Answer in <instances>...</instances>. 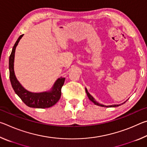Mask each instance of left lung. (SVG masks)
Returning a JSON list of instances; mask_svg holds the SVG:
<instances>
[{"label":"left lung","mask_w":147,"mask_h":147,"mask_svg":"<svg viewBox=\"0 0 147 147\" xmlns=\"http://www.w3.org/2000/svg\"><path fill=\"white\" fill-rule=\"evenodd\" d=\"M86 91L87 95H88V98H89V100L93 102L94 104H95V105H97V106H102V107H117V106H119V105H111V106H104V105H102V104H99V103L97 102H96L95 100H94L93 96H92L91 95V94L88 93V90H87V89H86ZM119 105H121V104H119Z\"/></svg>","instance_id":"left-lung-1"}]
</instances>
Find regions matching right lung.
Wrapping results in <instances>:
<instances>
[{
  "label": "right lung",
  "mask_w": 147,
  "mask_h": 147,
  "mask_svg": "<svg viewBox=\"0 0 147 147\" xmlns=\"http://www.w3.org/2000/svg\"><path fill=\"white\" fill-rule=\"evenodd\" d=\"M23 35H21L15 43L12 49L11 53L9 59V79L14 91L18 95L22 101L26 106L30 108H47L54 106L61 97V88L63 86L65 78H58L54 84L53 89L49 92L43 93H31L23 88L17 80L13 71V62L16 48L21 39Z\"/></svg>",
  "instance_id": "1"
}]
</instances>
